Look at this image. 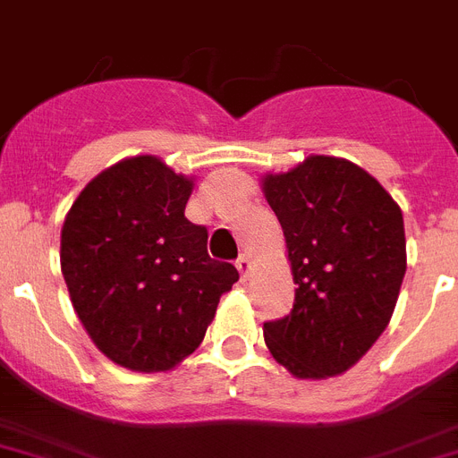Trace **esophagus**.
<instances>
[{
    "label": "esophagus",
    "mask_w": 458,
    "mask_h": 458,
    "mask_svg": "<svg viewBox=\"0 0 458 458\" xmlns=\"http://www.w3.org/2000/svg\"><path fill=\"white\" fill-rule=\"evenodd\" d=\"M236 269L241 271V276H243V278H248V274H250V269H252L250 257H248V255L238 257V259H236Z\"/></svg>",
    "instance_id": "esophagus-1"
}]
</instances>
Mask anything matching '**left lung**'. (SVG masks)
<instances>
[{
  "mask_svg": "<svg viewBox=\"0 0 458 458\" xmlns=\"http://www.w3.org/2000/svg\"><path fill=\"white\" fill-rule=\"evenodd\" d=\"M262 182L297 285L293 311L264 323V342L300 379L337 377L393 316L407 269L403 210L346 158L309 157Z\"/></svg>",
  "mask_w": 458,
  "mask_h": 458,
  "instance_id": "left-lung-1",
  "label": "left lung"
}]
</instances>
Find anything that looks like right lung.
<instances>
[{"label": "right lung", "instance_id": "1", "mask_svg": "<svg viewBox=\"0 0 458 458\" xmlns=\"http://www.w3.org/2000/svg\"><path fill=\"white\" fill-rule=\"evenodd\" d=\"M194 180L157 157L93 177L60 233V267L98 349L135 372H165L199 349L233 264L208 255V229L184 217Z\"/></svg>", "mask_w": 458, "mask_h": 458}]
</instances>
